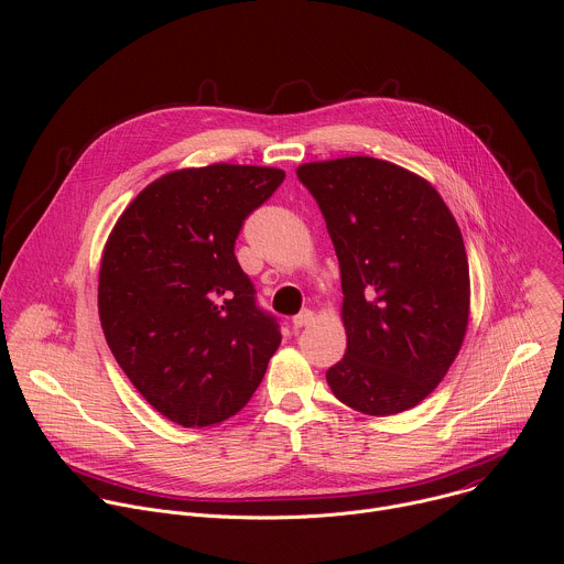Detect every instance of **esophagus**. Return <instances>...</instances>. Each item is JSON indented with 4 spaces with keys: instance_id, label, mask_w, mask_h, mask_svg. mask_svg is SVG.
<instances>
[{
    "instance_id": "esophagus-1",
    "label": "esophagus",
    "mask_w": 564,
    "mask_h": 564,
    "mask_svg": "<svg viewBox=\"0 0 564 564\" xmlns=\"http://www.w3.org/2000/svg\"><path fill=\"white\" fill-rule=\"evenodd\" d=\"M314 321V314L310 312V310H303V312H299L294 318H292V326L294 328H305V326H310Z\"/></svg>"
}]
</instances>
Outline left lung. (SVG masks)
<instances>
[{"instance_id":"left-lung-1","label":"left lung","mask_w":564,"mask_h":564,"mask_svg":"<svg viewBox=\"0 0 564 564\" xmlns=\"http://www.w3.org/2000/svg\"><path fill=\"white\" fill-rule=\"evenodd\" d=\"M339 259L348 337L328 386L364 415L417 406L455 361L470 303L462 231L422 176L370 155L296 170Z\"/></svg>"}]
</instances>
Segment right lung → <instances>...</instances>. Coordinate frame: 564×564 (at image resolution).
Here are the masks:
<instances>
[{
	"label": "right lung",
	"instance_id": "add662e5",
	"mask_svg": "<svg viewBox=\"0 0 564 564\" xmlns=\"http://www.w3.org/2000/svg\"><path fill=\"white\" fill-rule=\"evenodd\" d=\"M283 178L257 165L178 170L147 185L109 234L98 281L107 344L149 404L185 429L243 409L281 344L234 243Z\"/></svg>",
	"mask_w": 564,
	"mask_h": 564
}]
</instances>
